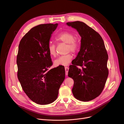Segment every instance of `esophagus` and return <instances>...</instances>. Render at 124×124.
Here are the masks:
<instances>
[{"label": "esophagus", "instance_id": "1", "mask_svg": "<svg viewBox=\"0 0 124 124\" xmlns=\"http://www.w3.org/2000/svg\"><path fill=\"white\" fill-rule=\"evenodd\" d=\"M65 74L67 76V75H68V74L69 68L68 67H65Z\"/></svg>", "mask_w": 124, "mask_h": 124}]
</instances>
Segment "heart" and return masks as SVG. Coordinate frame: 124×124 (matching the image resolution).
I'll return each mask as SVG.
<instances>
[{
    "mask_svg": "<svg viewBox=\"0 0 124 124\" xmlns=\"http://www.w3.org/2000/svg\"><path fill=\"white\" fill-rule=\"evenodd\" d=\"M55 40L58 42H62L67 44V51L76 52L79 48V43L75 38V35L70 32L64 31L58 34L55 38ZM47 50L50 56L54 57L56 55V46L52 43H49L47 46ZM73 56L71 53L61 55L56 59L54 65L56 66H66L71 61Z\"/></svg>",
    "mask_w": 124,
    "mask_h": 124,
    "instance_id": "heart-1",
    "label": "heart"
}]
</instances>
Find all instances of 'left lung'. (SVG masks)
Wrapping results in <instances>:
<instances>
[{
    "label": "left lung",
    "instance_id": "left-lung-1",
    "mask_svg": "<svg viewBox=\"0 0 124 124\" xmlns=\"http://www.w3.org/2000/svg\"><path fill=\"white\" fill-rule=\"evenodd\" d=\"M67 24L76 29L81 37L80 51L68 72L74 81L72 92L80 101H90L101 94L107 81L108 52L101 35L93 28L79 21Z\"/></svg>",
    "mask_w": 124,
    "mask_h": 124
}]
</instances>
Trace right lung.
Instances as JSON below:
<instances>
[{"label":"right lung","instance_id":"1","mask_svg":"<svg viewBox=\"0 0 124 124\" xmlns=\"http://www.w3.org/2000/svg\"><path fill=\"white\" fill-rule=\"evenodd\" d=\"M57 25L42 24L32 28L19 46L17 78L28 98L39 104H49L56 100L65 78L63 66L49 70L53 63L47 46Z\"/></svg>","mask_w":124,"mask_h":124}]
</instances>
